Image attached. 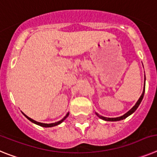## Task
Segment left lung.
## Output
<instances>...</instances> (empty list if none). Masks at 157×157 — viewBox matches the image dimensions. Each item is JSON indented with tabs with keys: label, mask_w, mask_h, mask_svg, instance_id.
I'll return each mask as SVG.
<instances>
[{
	"label": "left lung",
	"mask_w": 157,
	"mask_h": 157,
	"mask_svg": "<svg viewBox=\"0 0 157 157\" xmlns=\"http://www.w3.org/2000/svg\"><path fill=\"white\" fill-rule=\"evenodd\" d=\"M144 89H143L142 94H141V95L140 96L139 99L137 100V103H136V104L134 105V106H133V107H132V108L130 109L129 111H128V112H126V114H123L122 116L118 117V118H106V117H103V116H101V115H99V114H97V113H95V114H96V115H97L99 118H101V119L105 120V121H108V122H115V121H120V120L124 119V118H127L128 116H129V115H130L131 114H133V113L136 110H137V108L138 107V106L140 105V103H141V100H142L143 97H144Z\"/></svg>",
	"instance_id": "obj_1"
}]
</instances>
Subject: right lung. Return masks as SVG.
Listing matches in <instances>:
<instances>
[{
	"label": "right lung",
	"mask_w": 157,
	"mask_h": 157,
	"mask_svg": "<svg viewBox=\"0 0 157 157\" xmlns=\"http://www.w3.org/2000/svg\"><path fill=\"white\" fill-rule=\"evenodd\" d=\"M24 115H25V114H24ZM68 115H69V113H68V114H66V115H65V116L64 117V118H62V120H60V121H58V122H54V123H50V124L42 123V122H36V121H35V120H33V119H32V118H29V117L27 116V115H25V117H26V118H28V120H30L31 122H33V123H35V124H37V125H39V126H43V127H52V126H58V125H59L60 123H62V122H63L64 120H65V118H67Z\"/></svg>",
	"instance_id": "obj_1"
}]
</instances>
